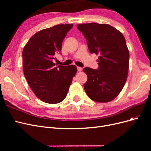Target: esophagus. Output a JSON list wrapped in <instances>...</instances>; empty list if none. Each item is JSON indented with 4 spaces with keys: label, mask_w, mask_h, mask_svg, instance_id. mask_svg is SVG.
Here are the masks:
<instances>
[{
    "label": "esophagus",
    "mask_w": 151,
    "mask_h": 151,
    "mask_svg": "<svg viewBox=\"0 0 151 151\" xmlns=\"http://www.w3.org/2000/svg\"><path fill=\"white\" fill-rule=\"evenodd\" d=\"M77 70H78L79 72H81L82 70H83V68H82L81 67H77Z\"/></svg>",
    "instance_id": "34e87169"
}]
</instances>
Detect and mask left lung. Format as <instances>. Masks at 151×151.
<instances>
[{
    "mask_svg": "<svg viewBox=\"0 0 151 151\" xmlns=\"http://www.w3.org/2000/svg\"><path fill=\"white\" fill-rule=\"evenodd\" d=\"M87 40L91 53L99 55L98 69L85 67L84 85L89 98L98 103L112 101L124 86L129 67V51L120 31L107 24L77 25Z\"/></svg>",
    "mask_w": 151,
    "mask_h": 151,
    "instance_id": "obj_1",
    "label": "left lung"
}]
</instances>
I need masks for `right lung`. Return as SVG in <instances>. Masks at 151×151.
Masks as SVG:
<instances>
[{
  "label": "right lung",
  "instance_id": "add662e5",
  "mask_svg": "<svg viewBox=\"0 0 151 151\" xmlns=\"http://www.w3.org/2000/svg\"><path fill=\"white\" fill-rule=\"evenodd\" d=\"M73 24H58L41 30L32 36L22 51L24 74L36 97L43 102L56 104L64 100L76 65L56 66L55 55L62 50V43Z\"/></svg>",
  "mask_w": 151,
  "mask_h": 151
}]
</instances>
